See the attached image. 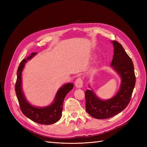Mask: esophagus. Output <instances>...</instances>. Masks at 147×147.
<instances>
[{"label":"esophagus","instance_id":"1","mask_svg":"<svg viewBox=\"0 0 147 147\" xmlns=\"http://www.w3.org/2000/svg\"><path fill=\"white\" fill-rule=\"evenodd\" d=\"M75 85L77 88H82L83 85V82L82 78H78L76 80V81L75 82Z\"/></svg>","mask_w":147,"mask_h":147}]
</instances>
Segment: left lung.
<instances>
[{"label": "left lung", "mask_w": 147, "mask_h": 147, "mask_svg": "<svg viewBox=\"0 0 147 147\" xmlns=\"http://www.w3.org/2000/svg\"><path fill=\"white\" fill-rule=\"evenodd\" d=\"M114 54L111 66L119 75L121 83L119 90L112 98L101 100L91 90L85 91L86 110L96 119L113 117L126 109L131 100L136 84L134 67L131 57L117 41H112Z\"/></svg>", "instance_id": "1"}]
</instances>
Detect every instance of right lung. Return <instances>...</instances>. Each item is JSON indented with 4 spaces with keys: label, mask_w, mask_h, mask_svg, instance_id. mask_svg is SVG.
Wrapping results in <instances>:
<instances>
[{
    "label": "right lung",
    "mask_w": 147,
    "mask_h": 147,
    "mask_svg": "<svg viewBox=\"0 0 147 147\" xmlns=\"http://www.w3.org/2000/svg\"><path fill=\"white\" fill-rule=\"evenodd\" d=\"M37 53H32L27 57L21 62L17 70V79L15 84V92L18 100L21 112L32 121L41 124H51L59 121L61 118L63 111V102L67 93L72 90L74 84L71 83H67L62 86L57 91L54 102L45 107H36L30 105L26 100L21 88V74L25 63L27 60H29Z\"/></svg>",
    "instance_id": "1"
}]
</instances>
